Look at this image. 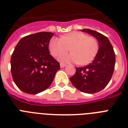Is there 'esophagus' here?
<instances>
[{"label":"esophagus","instance_id":"1","mask_svg":"<svg viewBox=\"0 0 128 128\" xmlns=\"http://www.w3.org/2000/svg\"><path fill=\"white\" fill-rule=\"evenodd\" d=\"M60 68H64V67H65V66H66V64H62V63H61V64H60Z\"/></svg>","mask_w":128,"mask_h":128}]
</instances>
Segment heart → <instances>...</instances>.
I'll return each instance as SVG.
<instances>
[{
    "label": "heart",
    "instance_id": "b5f03b06",
    "mask_svg": "<svg viewBox=\"0 0 128 128\" xmlns=\"http://www.w3.org/2000/svg\"><path fill=\"white\" fill-rule=\"evenodd\" d=\"M70 48L72 52L62 54ZM99 49L97 40L80 32H71L60 38L53 37L49 42V50L52 56L58 57L61 62H75L86 65L94 59Z\"/></svg>",
    "mask_w": 128,
    "mask_h": 128
}]
</instances>
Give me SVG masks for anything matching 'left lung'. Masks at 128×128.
I'll return each instance as SVG.
<instances>
[{
    "label": "left lung",
    "mask_w": 128,
    "mask_h": 128,
    "mask_svg": "<svg viewBox=\"0 0 128 128\" xmlns=\"http://www.w3.org/2000/svg\"><path fill=\"white\" fill-rule=\"evenodd\" d=\"M97 39L99 49L91 64L82 68H76V73L70 78L72 84L80 91L94 94L103 90L113 75L116 56L112 45L107 37L90 29H82Z\"/></svg>",
    "instance_id": "left-lung-1"
}]
</instances>
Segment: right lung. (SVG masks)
<instances>
[{
    "label": "right lung",
    "mask_w": 128,
    "mask_h": 128,
    "mask_svg": "<svg viewBox=\"0 0 128 128\" xmlns=\"http://www.w3.org/2000/svg\"><path fill=\"white\" fill-rule=\"evenodd\" d=\"M54 33L40 32L21 38L11 56V74L19 89L29 94L46 90L60 64L50 54L48 44Z\"/></svg>",
    "instance_id": "1"
}]
</instances>
